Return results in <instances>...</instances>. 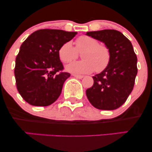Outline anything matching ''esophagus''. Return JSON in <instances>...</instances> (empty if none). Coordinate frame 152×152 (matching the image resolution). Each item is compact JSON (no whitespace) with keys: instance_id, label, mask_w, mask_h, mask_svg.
<instances>
[{"instance_id":"esophagus-1","label":"esophagus","mask_w":152,"mask_h":152,"mask_svg":"<svg viewBox=\"0 0 152 152\" xmlns=\"http://www.w3.org/2000/svg\"><path fill=\"white\" fill-rule=\"evenodd\" d=\"M73 76H74L75 78H78V79H81V78H83V76H81V75H75V74H73L72 75Z\"/></svg>"}]
</instances>
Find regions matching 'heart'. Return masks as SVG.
<instances>
[{
  "instance_id": "b5f03b06",
  "label": "heart",
  "mask_w": 152,
  "mask_h": 152,
  "mask_svg": "<svg viewBox=\"0 0 152 152\" xmlns=\"http://www.w3.org/2000/svg\"><path fill=\"white\" fill-rule=\"evenodd\" d=\"M83 61H74L66 66V70L75 75L90 74L95 70L102 72L109 66L111 61V51L106 45L99 44L95 38L81 36L76 41V48L70 41L64 43L60 47L58 55L64 63H69L78 56V52H83Z\"/></svg>"
}]
</instances>
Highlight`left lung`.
<instances>
[{"instance_id": "1", "label": "left lung", "mask_w": 152, "mask_h": 152, "mask_svg": "<svg viewBox=\"0 0 152 152\" xmlns=\"http://www.w3.org/2000/svg\"><path fill=\"white\" fill-rule=\"evenodd\" d=\"M86 35L104 43L111 51L109 66L93 76L94 85L86 91L87 98L98 109H118L133 90L137 74V57L132 43L113 29L91 31Z\"/></svg>"}]
</instances>
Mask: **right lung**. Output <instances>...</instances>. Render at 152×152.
I'll list each match as a JSON object with an SVG mask.
<instances>
[{"instance_id": "1", "label": "right lung", "mask_w": 152, "mask_h": 152, "mask_svg": "<svg viewBox=\"0 0 152 152\" xmlns=\"http://www.w3.org/2000/svg\"><path fill=\"white\" fill-rule=\"evenodd\" d=\"M77 32L41 29L31 34L20 46L15 58L16 87L29 104L47 106L57 100L71 74L64 72L58 55L60 47Z\"/></svg>"}]
</instances>
